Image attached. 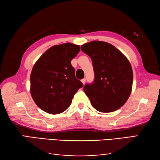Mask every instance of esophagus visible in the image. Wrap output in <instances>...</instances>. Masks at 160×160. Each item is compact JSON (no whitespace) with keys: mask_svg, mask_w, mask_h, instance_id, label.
I'll return each mask as SVG.
<instances>
[{"mask_svg":"<svg viewBox=\"0 0 160 160\" xmlns=\"http://www.w3.org/2000/svg\"><path fill=\"white\" fill-rule=\"evenodd\" d=\"M81 81H82V82L83 85H85V83L86 82V79H85V78H83V79L81 80Z\"/></svg>","mask_w":160,"mask_h":160,"instance_id":"34e87169","label":"esophagus"}]
</instances>
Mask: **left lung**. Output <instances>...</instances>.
I'll list each match as a JSON object with an SVG mask.
<instances>
[{"mask_svg":"<svg viewBox=\"0 0 160 160\" xmlns=\"http://www.w3.org/2000/svg\"><path fill=\"white\" fill-rule=\"evenodd\" d=\"M80 48L91 58L94 68V81L83 88L92 105L103 113L118 109L131 92L133 76L130 62L107 42L92 41Z\"/></svg>","mask_w":160,"mask_h":160,"instance_id":"1","label":"left lung"}]
</instances>
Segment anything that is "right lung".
<instances>
[{
	"instance_id": "obj_1",
	"label": "right lung",
	"mask_w": 160,
	"mask_h": 160,
	"mask_svg": "<svg viewBox=\"0 0 160 160\" xmlns=\"http://www.w3.org/2000/svg\"><path fill=\"white\" fill-rule=\"evenodd\" d=\"M79 51V45H56L35 63L30 75L31 95L45 112L58 114L65 112L71 104L75 94L82 88L70 63Z\"/></svg>"
}]
</instances>
